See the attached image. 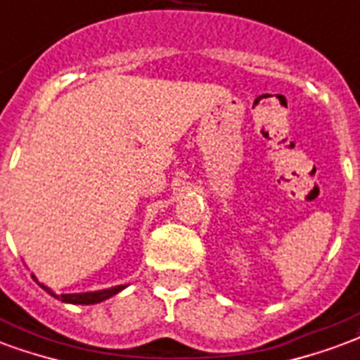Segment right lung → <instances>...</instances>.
<instances>
[{"instance_id":"right-lung-1","label":"right lung","mask_w":360,"mask_h":360,"mask_svg":"<svg viewBox=\"0 0 360 360\" xmlns=\"http://www.w3.org/2000/svg\"><path fill=\"white\" fill-rule=\"evenodd\" d=\"M36 279V277H34ZM37 281V279H36ZM39 286H41L45 292H49L51 296H55V298L62 300V302H66V304H81V305H89V304H98V302H104V300L112 298L113 294L121 292L125 286L119 285V286H113V288H106V290H98V292H83V294H60V296H56L49 286L41 285L39 283Z\"/></svg>"}]
</instances>
